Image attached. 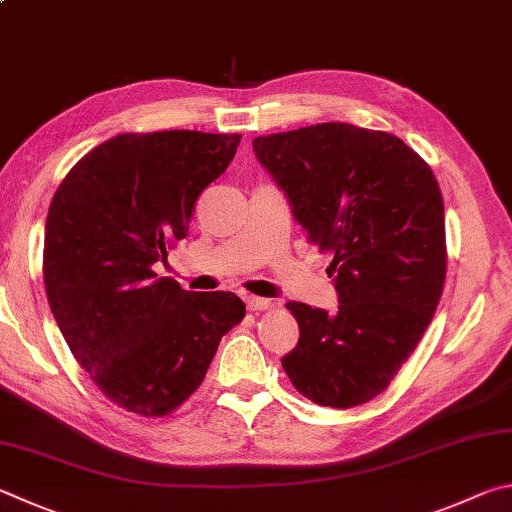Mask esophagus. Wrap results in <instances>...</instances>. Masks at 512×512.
<instances>
[{
  "instance_id": "obj_1",
  "label": "esophagus",
  "mask_w": 512,
  "mask_h": 512,
  "mask_svg": "<svg viewBox=\"0 0 512 512\" xmlns=\"http://www.w3.org/2000/svg\"><path fill=\"white\" fill-rule=\"evenodd\" d=\"M247 310L249 312H265V310H272L274 303L270 299H263V297H247Z\"/></svg>"
}]
</instances>
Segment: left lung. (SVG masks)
<instances>
[{
  "mask_svg": "<svg viewBox=\"0 0 512 512\" xmlns=\"http://www.w3.org/2000/svg\"><path fill=\"white\" fill-rule=\"evenodd\" d=\"M308 242L333 256L339 310L292 301L299 344L283 357L294 389L351 409L389 387L441 301L447 245L443 195L405 141L351 123L254 139Z\"/></svg>",
  "mask_w": 512,
  "mask_h": 512,
  "instance_id": "left-lung-1",
  "label": "left lung"
}]
</instances>
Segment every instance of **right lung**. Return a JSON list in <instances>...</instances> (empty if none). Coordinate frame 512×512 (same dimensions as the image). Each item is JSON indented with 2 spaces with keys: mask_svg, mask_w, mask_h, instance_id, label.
I'll return each mask as SVG.
<instances>
[{
  "mask_svg": "<svg viewBox=\"0 0 512 512\" xmlns=\"http://www.w3.org/2000/svg\"><path fill=\"white\" fill-rule=\"evenodd\" d=\"M238 143L240 134L195 130L116 134L51 200L42 256L51 312L103 396L137 416L173 414L245 317L233 292H186L155 272Z\"/></svg>",
  "mask_w": 512,
  "mask_h": 512,
  "instance_id": "obj_1",
  "label": "right lung"
}]
</instances>
